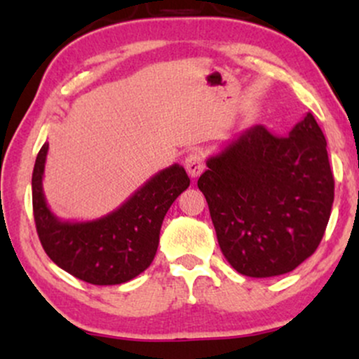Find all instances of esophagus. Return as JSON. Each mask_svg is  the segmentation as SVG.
Returning a JSON list of instances; mask_svg holds the SVG:
<instances>
[{
    "instance_id": "1",
    "label": "esophagus",
    "mask_w": 359,
    "mask_h": 359,
    "mask_svg": "<svg viewBox=\"0 0 359 359\" xmlns=\"http://www.w3.org/2000/svg\"><path fill=\"white\" fill-rule=\"evenodd\" d=\"M185 168H187L189 175H191L192 179L199 177L201 174H203V170H204V158H203V155H201L199 151H192V154H189L187 158H185Z\"/></svg>"
}]
</instances>
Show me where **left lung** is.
Instances as JSON below:
<instances>
[{"label":"left lung","instance_id":"obj_1","mask_svg":"<svg viewBox=\"0 0 359 359\" xmlns=\"http://www.w3.org/2000/svg\"><path fill=\"white\" fill-rule=\"evenodd\" d=\"M325 147L307 113L287 137L257 125L208 158L197 187L222 255L241 275L288 273L317 250L334 201Z\"/></svg>","mask_w":359,"mask_h":359}]
</instances>
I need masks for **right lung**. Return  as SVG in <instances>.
Returning <instances> with one entry per match:
<instances>
[{
  "mask_svg": "<svg viewBox=\"0 0 359 359\" xmlns=\"http://www.w3.org/2000/svg\"><path fill=\"white\" fill-rule=\"evenodd\" d=\"M48 143L36 155L32 175V201L36 233L48 258L93 285L130 282L154 262L163 217L191 184L184 167L174 163L147 180L130 199L100 219L60 221L43 196V170Z\"/></svg>",
  "mask_w": 359,
  "mask_h": 359,
  "instance_id": "right-lung-1",
  "label": "right lung"
}]
</instances>
